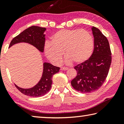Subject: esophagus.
<instances>
[{
    "label": "esophagus",
    "instance_id": "obj_1",
    "mask_svg": "<svg viewBox=\"0 0 124 124\" xmlns=\"http://www.w3.org/2000/svg\"><path fill=\"white\" fill-rule=\"evenodd\" d=\"M68 70V68H67V67H61V70Z\"/></svg>",
    "mask_w": 124,
    "mask_h": 124
}]
</instances>
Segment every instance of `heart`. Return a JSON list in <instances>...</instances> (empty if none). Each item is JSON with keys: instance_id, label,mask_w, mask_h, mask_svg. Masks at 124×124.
Returning <instances> with one entry per match:
<instances>
[{"instance_id": "obj_1", "label": "heart", "mask_w": 124, "mask_h": 124, "mask_svg": "<svg viewBox=\"0 0 124 124\" xmlns=\"http://www.w3.org/2000/svg\"><path fill=\"white\" fill-rule=\"evenodd\" d=\"M93 46V37L86 29H62L52 35L51 42L46 43L45 54L54 64L61 63L64 51L66 63H79L91 56Z\"/></svg>"}]
</instances>
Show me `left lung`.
<instances>
[{"mask_svg": "<svg viewBox=\"0 0 124 124\" xmlns=\"http://www.w3.org/2000/svg\"><path fill=\"white\" fill-rule=\"evenodd\" d=\"M94 37V50L89 59L76 65L77 75L71 81L74 89L81 93L96 91L103 84L112 62V52L107 37L95 27L92 28Z\"/></svg>", "mask_w": 124, "mask_h": 124, "instance_id": "1", "label": "left lung"}]
</instances>
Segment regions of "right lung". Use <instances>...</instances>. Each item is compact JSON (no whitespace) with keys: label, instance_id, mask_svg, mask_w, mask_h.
<instances>
[{"label":"right lung","instance_id":"obj_1","mask_svg":"<svg viewBox=\"0 0 124 124\" xmlns=\"http://www.w3.org/2000/svg\"><path fill=\"white\" fill-rule=\"evenodd\" d=\"M45 28L33 26L25 29L20 34L14 38L10 42L9 47L16 43L25 42L34 46L41 52L44 51L45 45V35L43 34ZM43 73L39 82L30 89H22L15 84L16 87L25 95L38 97L45 95L50 91L52 83V78L59 72L60 68L49 63L43 64Z\"/></svg>","mask_w":124,"mask_h":124}]
</instances>
